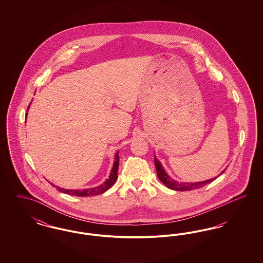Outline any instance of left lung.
Instances as JSON below:
<instances>
[{
    "label": "left lung",
    "mask_w": 263,
    "mask_h": 263,
    "mask_svg": "<svg viewBox=\"0 0 263 263\" xmlns=\"http://www.w3.org/2000/svg\"><path fill=\"white\" fill-rule=\"evenodd\" d=\"M155 165H156L157 175H158L159 179L166 187L173 189V190H176V191H188V190L197 189V188L202 187V186L212 182L213 180H215L217 178V177H215V178H211V179H208L205 181H199V182H178L175 179H173L170 175H166L162 163L156 158V156H155ZM224 172H222V174Z\"/></svg>",
    "instance_id": "1"
}]
</instances>
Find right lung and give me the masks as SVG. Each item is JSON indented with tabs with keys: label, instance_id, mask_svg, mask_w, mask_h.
Segmentation results:
<instances>
[{
	"label": "right lung",
	"instance_id": "right-lung-1",
	"mask_svg": "<svg viewBox=\"0 0 263 263\" xmlns=\"http://www.w3.org/2000/svg\"><path fill=\"white\" fill-rule=\"evenodd\" d=\"M28 110V108H27ZM118 164H119V156H118V152L115 155V162L113 163L112 170L110 175L108 176V178L102 183L100 186L97 187L88 188V189H65V188H58V190L65 194H70V195H74V196H93V195H99L103 192H105L107 189L112 186L114 182L117 179V172H118ZM52 185V183H51ZM55 186V185H53Z\"/></svg>",
	"mask_w": 263,
	"mask_h": 263
}]
</instances>
